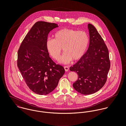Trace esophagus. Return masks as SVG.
<instances>
[{"instance_id":"1","label":"esophagus","mask_w":126,"mask_h":126,"mask_svg":"<svg viewBox=\"0 0 126 126\" xmlns=\"http://www.w3.org/2000/svg\"><path fill=\"white\" fill-rule=\"evenodd\" d=\"M64 68L65 71H68L69 70V67L68 66H65L64 67Z\"/></svg>"}]
</instances>
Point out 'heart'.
I'll list each match as a JSON object with an SVG mask.
<instances>
[{
    "label": "heart",
    "mask_w": 126,
    "mask_h": 126,
    "mask_svg": "<svg viewBox=\"0 0 126 126\" xmlns=\"http://www.w3.org/2000/svg\"><path fill=\"white\" fill-rule=\"evenodd\" d=\"M89 43L88 34L85 31L63 29L54 33V39H47L46 47L49 54L56 60L60 58L63 47L64 52L59 62L66 64L72 60L80 59L85 53Z\"/></svg>",
    "instance_id": "1"
}]
</instances>
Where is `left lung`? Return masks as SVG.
<instances>
[{"label":"left lung","instance_id":"obj_1","mask_svg":"<svg viewBox=\"0 0 126 126\" xmlns=\"http://www.w3.org/2000/svg\"><path fill=\"white\" fill-rule=\"evenodd\" d=\"M89 46L86 52L70 67L76 72L78 79L74 88L83 94H93L105 84L110 68L109 51L101 36L95 27L88 24Z\"/></svg>","mask_w":126,"mask_h":126}]
</instances>
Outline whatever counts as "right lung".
Returning a JSON list of instances; mask_svg holds the SVG:
<instances>
[{
  "label": "right lung",
  "instance_id": "1",
  "mask_svg": "<svg viewBox=\"0 0 126 126\" xmlns=\"http://www.w3.org/2000/svg\"><path fill=\"white\" fill-rule=\"evenodd\" d=\"M59 26L38 21L22 41L18 51L17 66L29 88L38 94L46 95L57 86L64 74V68L50 58L46 42L49 32Z\"/></svg>",
  "mask_w": 126,
  "mask_h": 126
}]
</instances>
